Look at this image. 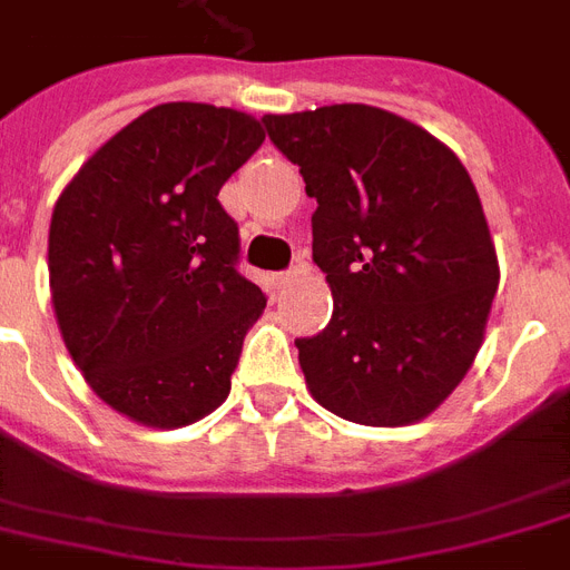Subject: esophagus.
Masks as SVG:
<instances>
[{
	"instance_id": "1",
	"label": "esophagus",
	"mask_w": 570,
	"mask_h": 570,
	"mask_svg": "<svg viewBox=\"0 0 570 570\" xmlns=\"http://www.w3.org/2000/svg\"><path fill=\"white\" fill-rule=\"evenodd\" d=\"M304 266H293V268H286V272H281V275H275V284L277 286H286V284H293L295 277L302 275Z\"/></svg>"
}]
</instances>
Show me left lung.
Listing matches in <instances>:
<instances>
[{"instance_id": "8db88e82", "label": "left lung", "mask_w": 570, "mask_h": 570, "mask_svg": "<svg viewBox=\"0 0 570 570\" xmlns=\"http://www.w3.org/2000/svg\"><path fill=\"white\" fill-rule=\"evenodd\" d=\"M263 124L316 197L313 263L334 313L295 340L313 399L361 425L423 420L468 375L500 284L468 168L423 127L364 102Z\"/></svg>"}]
</instances>
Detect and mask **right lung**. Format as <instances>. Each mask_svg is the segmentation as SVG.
<instances>
[{"label": "right lung", "instance_id": "add662e5", "mask_svg": "<svg viewBox=\"0 0 570 570\" xmlns=\"http://www.w3.org/2000/svg\"><path fill=\"white\" fill-rule=\"evenodd\" d=\"M250 115L163 102L111 136L58 197L49 286L94 393L129 420L189 425L222 405L266 293L218 200L263 145Z\"/></svg>", "mask_w": 570, "mask_h": 570}]
</instances>
